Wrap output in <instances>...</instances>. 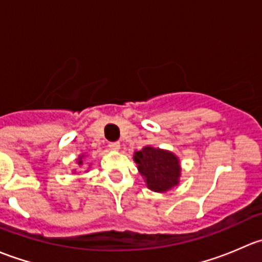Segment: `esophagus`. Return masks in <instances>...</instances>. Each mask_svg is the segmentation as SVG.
<instances>
[{
	"label": "esophagus",
	"mask_w": 262,
	"mask_h": 262,
	"mask_svg": "<svg viewBox=\"0 0 262 262\" xmlns=\"http://www.w3.org/2000/svg\"><path fill=\"white\" fill-rule=\"evenodd\" d=\"M109 148L112 150H119V149H120V143H118V142H114V143H109Z\"/></svg>",
	"instance_id": "esophagus-1"
}]
</instances>
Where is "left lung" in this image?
Listing matches in <instances>:
<instances>
[{"label":"left lung","mask_w":262,"mask_h":262,"mask_svg":"<svg viewBox=\"0 0 262 262\" xmlns=\"http://www.w3.org/2000/svg\"><path fill=\"white\" fill-rule=\"evenodd\" d=\"M133 160L147 187L152 191L167 192L180 182V160L171 150L146 146L134 152Z\"/></svg>","instance_id":"obj_1"}]
</instances>
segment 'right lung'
Instances as JSON below:
<instances>
[{"mask_svg": "<svg viewBox=\"0 0 262 262\" xmlns=\"http://www.w3.org/2000/svg\"><path fill=\"white\" fill-rule=\"evenodd\" d=\"M87 156L84 155V153H82V155H80L78 156L77 158H76V162H77V165L78 166H83V163H84V158H86ZM91 166V165H90ZM90 166H89V168H90ZM84 172H87V171H84ZM72 173L73 175H76V170H72Z\"/></svg>", "mask_w": 262, "mask_h": 262, "instance_id": "add662e5", "label": "right lung"}]
</instances>
